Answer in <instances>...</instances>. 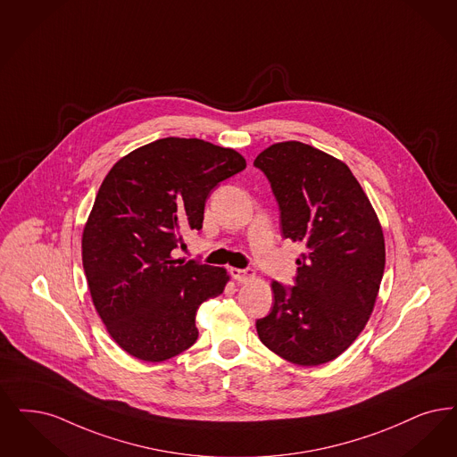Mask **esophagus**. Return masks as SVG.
<instances>
[{
    "label": "esophagus",
    "instance_id": "obj_1",
    "mask_svg": "<svg viewBox=\"0 0 457 457\" xmlns=\"http://www.w3.org/2000/svg\"><path fill=\"white\" fill-rule=\"evenodd\" d=\"M229 274L237 280V284H246L255 278V272L252 269H231Z\"/></svg>",
    "mask_w": 457,
    "mask_h": 457
}]
</instances>
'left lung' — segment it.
<instances>
[{
    "mask_svg": "<svg viewBox=\"0 0 457 457\" xmlns=\"http://www.w3.org/2000/svg\"><path fill=\"white\" fill-rule=\"evenodd\" d=\"M280 209L282 237L303 245L295 286L272 282L274 308L256 320L265 347L297 365L344 353L374 310L386 263L381 222L347 164L286 141L253 162Z\"/></svg>",
    "mask_w": 457,
    "mask_h": 457,
    "instance_id": "1",
    "label": "left lung"
}]
</instances>
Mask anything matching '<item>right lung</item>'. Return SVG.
I'll use <instances>...</instances> for the list:
<instances>
[{"label": "right lung", "mask_w": 457, "mask_h": 457, "mask_svg": "<svg viewBox=\"0 0 457 457\" xmlns=\"http://www.w3.org/2000/svg\"><path fill=\"white\" fill-rule=\"evenodd\" d=\"M246 168L231 147L164 137L110 168L83 229V269L93 306L132 357L162 362L192 347L195 314L224 291L220 267L173 258L183 235L202 229L218 183Z\"/></svg>", "instance_id": "obj_1"}]
</instances>
